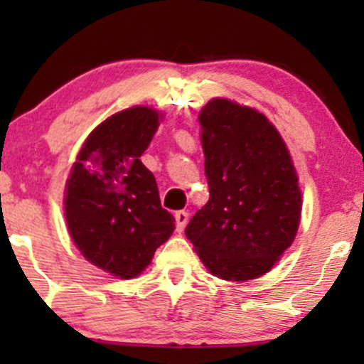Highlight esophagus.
<instances>
[{"instance_id":"1","label":"esophagus","mask_w":364,"mask_h":364,"mask_svg":"<svg viewBox=\"0 0 364 364\" xmlns=\"http://www.w3.org/2000/svg\"><path fill=\"white\" fill-rule=\"evenodd\" d=\"M174 219H176V231L181 232L183 229L186 228L188 219H190V214H188V212H185V210H179V212H176V214H174Z\"/></svg>"}]
</instances>
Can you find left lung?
<instances>
[{
    "instance_id": "left-lung-1",
    "label": "left lung",
    "mask_w": 364,
    "mask_h": 364,
    "mask_svg": "<svg viewBox=\"0 0 364 364\" xmlns=\"http://www.w3.org/2000/svg\"><path fill=\"white\" fill-rule=\"evenodd\" d=\"M210 198L185 235L224 281L267 274L294 241L301 191L289 150L262 112L212 99L198 116Z\"/></svg>"
}]
</instances>
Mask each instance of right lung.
<instances>
[{"label":"right lung","instance_id":"add662e5","mask_svg":"<svg viewBox=\"0 0 364 364\" xmlns=\"http://www.w3.org/2000/svg\"><path fill=\"white\" fill-rule=\"evenodd\" d=\"M159 127L147 106L119 111L87 136L66 181L65 215L80 253L116 277L144 272L174 231L140 157Z\"/></svg>","mask_w":364,"mask_h":364}]
</instances>
